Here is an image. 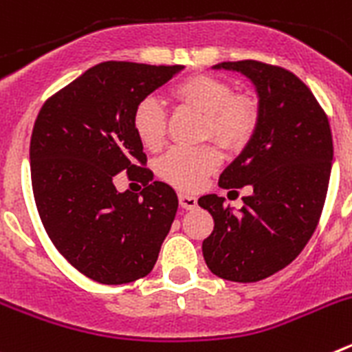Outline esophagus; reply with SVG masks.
<instances>
[{"label":"esophagus","mask_w":352,"mask_h":352,"mask_svg":"<svg viewBox=\"0 0 352 352\" xmlns=\"http://www.w3.org/2000/svg\"><path fill=\"white\" fill-rule=\"evenodd\" d=\"M179 199V204H182V208H185V210H195L197 208V197L195 195H190V194H179L178 195Z\"/></svg>","instance_id":"1"}]
</instances>
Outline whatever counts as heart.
<instances>
[{
  "label": "heart",
  "instance_id": "1",
  "mask_svg": "<svg viewBox=\"0 0 352 352\" xmlns=\"http://www.w3.org/2000/svg\"><path fill=\"white\" fill-rule=\"evenodd\" d=\"M170 98L182 107L204 114L203 138L213 139L227 151L241 149L252 139L259 123V104L248 93H236L231 82L220 77L194 74L170 88ZM132 126L148 151H158L166 142L167 116L153 98L133 107ZM220 166V153L213 144L197 148H173L157 162V174L183 192H195Z\"/></svg>",
  "mask_w": 352,
  "mask_h": 352
}]
</instances>
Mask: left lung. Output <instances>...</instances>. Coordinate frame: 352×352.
Returning a JSON list of instances; mask_svg holds the SVG:
<instances>
[{"mask_svg": "<svg viewBox=\"0 0 352 352\" xmlns=\"http://www.w3.org/2000/svg\"><path fill=\"white\" fill-rule=\"evenodd\" d=\"M259 93V123L247 148L220 174L222 188L248 186L238 213L217 194L199 206L211 213L213 232L203 241L211 273L252 284L275 275L300 256L316 231L333 162L324 109L292 72L263 61H223Z\"/></svg>", "mask_w": 352, "mask_h": 352, "instance_id": "8db88e82", "label": "left lung"}]
</instances>
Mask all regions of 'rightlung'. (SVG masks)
Listing matches in <instances>:
<instances>
[{"label": "right lung", "mask_w": 352, "mask_h": 352, "mask_svg": "<svg viewBox=\"0 0 352 352\" xmlns=\"http://www.w3.org/2000/svg\"><path fill=\"white\" fill-rule=\"evenodd\" d=\"M182 65L104 61L49 96L30 142L36 210L56 250L100 284L139 280L153 270L178 197L151 182L132 126L133 107ZM125 172L141 195L116 190Z\"/></svg>", "instance_id": "add662e5"}]
</instances>
